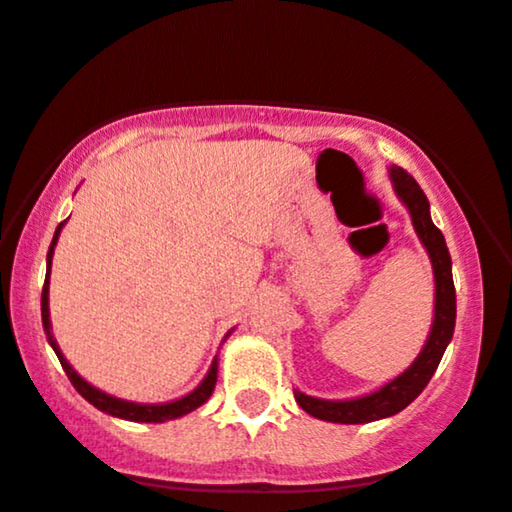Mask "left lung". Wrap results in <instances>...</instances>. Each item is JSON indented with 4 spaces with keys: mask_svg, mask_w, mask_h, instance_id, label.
Instances as JSON below:
<instances>
[{
    "mask_svg": "<svg viewBox=\"0 0 512 512\" xmlns=\"http://www.w3.org/2000/svg\"><path fill=\"white\" fill-rule=\"evenodd\" d=\"M387 172H390L392 189L401 203H404V208L409 210L416 236L420 238V243H423V248L432 262V276H435V316H432L428 340H425L418 357L413 359V364L404 373H399L397 378H392L390 383L378 387V390L361 394V397L354 399H319L312 397V394L293 390L295 401L300 404L302 411H307L309 416L319 420H328V423H373V420L390 418L401 409H406L425 390V385L430 383L439 361L444 357L446 345L454 338L456 288L454 276H451L449 248H446L442 231L432 222L430 203L425 198L423 189L418 186V181L397 165L387 167Z\"/></svg>",
    "mask_w": 512,
    "mask_h": 512,
    "instance_id": "1",
    "label": "left lung"
}]
</instances>
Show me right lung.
Instances as JSON below:
<instances>
[{"label": "right lung", "mask_w": 512, "mask_h": 512, "mask_svg": "<svg viewBox=\"0 0 512 512\" xmlns=\"http://www.w3.org/2000/svg\"><path fill=\"white\" fill-rule=\"evenodd\" d=\"M61 222L56 226V234H54V241L49 245V252H47V278H44V288H42V326H44V333H47V340L51 349L56 352L58 361H61L63 371L70 378V383L77 392L82 394L84 399L89 401V404L96 406V409L108 413V416L113 418H122V420H132V423H165V420H174V418H181L186 416V413L196 411L198 406H203L205 401L210 399L212 390H215L217 385V368H219V359L215 357L212 359V364L208 368V373H205V378L200 380V385L196 390H191L189 394H184V397L179 399H172V401H165V404H139V401H127V399H118L113 397V394L99 390V387H94L92 383H87V380L82 378L80 373L75 371L73 366L68 364V359L63 357L61 347H58V342L54 338V331H51V319H49V278H51V260H54V248L58 243V236H61V229H63ZM234 331H229L224 335V340L229 338V335ZM222 340V342H224Z\"/></svg>", "instance_id": "obj_1"}]
</instances>
